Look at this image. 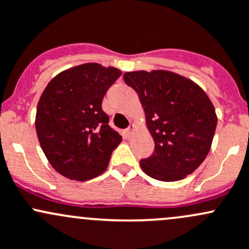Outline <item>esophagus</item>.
<instances>
[{
	"label": "esophagus",
	"mask_w": 249,
	"mask_h": 249,
	"mask_svg": "<svg viewBox=\"0 0 249 249\" xmlns=\"http://www.w3.org/2000/svg\"><path fill=\"white\" fill-rule=\"evenodd\" d=\"M133 130H134V124H129V127L125 129V134H127L128 137H130V135L133 134Z\"/></svg>",
	"instance_id": "obj_1"
}]
</instances>
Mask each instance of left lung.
I'll return each instance as SVG.
<instances>
[{
	"label": "left lung",
	"mask_w": 249,
	"mask_h": 249,
	"mask_svg": "<svg viewBox=\"0 0 249 249\" xmlns=\"http://www.w3.org/2000/svg\"><path fill=\"white\" fill-rule=\"evenodd\" d=\"M124 83L135 89L155 140L152 156L140 160L152 178L182 180L204 162L217 116L207 94L189 79L166 71H129Z\"/></svg>",
	"instance_id": "obj_1"
}]
</instances>
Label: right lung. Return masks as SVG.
<instances>
[{
    "instance_id": "obj_1",
    "label": "right lung",
    "mask_w": 249,
    "mask_h": 249,
    "mask_svg": "<svg viewBox=\"0 0 249 249\" xmlns=\"http://www.w3.org/2000/svg\"><path fill=\"white\" fill-rule=\"evenodd\" d=\"M120 75L114 67L86 63L62 71L45 87L36 130L43 152L61 175L86 181L107 169L122 137L109 125L102 102Z\"/></svg>"
}]
</instances>
